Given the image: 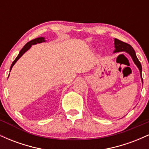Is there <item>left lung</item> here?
<instances>
[{
  "label": "left lung",
  "instance_id": "8db88e82",
  "mask_svg": "<svg viewBox=\"0 0 149 149\" xmlns=\"http://www.w3.org/2000/svg\"><path fill=\"white\" fill-rule=\"evenodd\" d=\"M114 47H115V50H114L113 52H126L130 55L131 56L132 59L134 61V64L136 65V66L139 69L140 71V76H141V82H142L143 84V78L142 76H141V71H142V67H141V64L139 61V59H137L136 55V53H135V51L133 49V47H132L130 45L126 43V42H124L121 40H118L117 38H114Z\"/></svg>",
  "mask_w": 149,
  "mask_h": 149
}]
</instances>
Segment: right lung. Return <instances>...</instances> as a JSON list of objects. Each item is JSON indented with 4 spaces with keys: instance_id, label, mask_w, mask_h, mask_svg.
<instances>
[{
    "instance_id": "right-lung-1",
    "label": "right lung",
    "mask_w": 149,
    "mask_h": 149,
    "mask_svg": "<svg viewBox=\"0 0 149 149\" xmlns=\"http://www.w3.org/2000/svg\"><path fill=\"white\" fill-rule=\"evenodd\" d=\"M45 38H43V37H40V38H37L33 39V40H31V41L27 42V43L26 44V45H25L24 46L23 48H22V49H21V51H20L19 53L18 56L16 57V59H15V60L13 61V64H12L11 66H10V71H11L12 68H13V66H14V64H15V63L17 62V61L18 59H19V58L21 57L23 55V54H24V53H25L26 52V51L28 50V49H29L31 47L32 45H36V44H37V43H40V42H45ZM9 75H10V74H9ZM8 77H9V76H8Z\"/></svg>"
}]
</instances>
